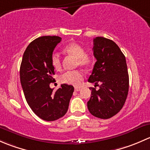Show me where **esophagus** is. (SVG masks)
Returning <instances> with one entry per match:
<instances>
[{
	"instance_id": "esophagus-1",
	"label": "esophagus",
	"mask_w": 150,
	"mask_h": 150,
	"mask_svg": "<svg viewBox=\"0 0 150 150\" xmlns=\"http://www.w3.org/2000/svg\"><path fill=\"white\" fill-rule=\"evenodd\" d=\"M75 91H81V88H80V87H75Z\"/></svg>"
}]
</instances>
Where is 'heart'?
<instances>
[{
	"instance_id": "heart-1",
	"label": "heart",
	"mask_w": 150,
	"mask_h": 150,
	"mask_svg": "<svg viewBox=\"0 0 150 150\" xmlns=\"http://www.w3.org/2000/svg\"><path fill=\"white\" fill-rule=\"evenodd\" d=\"M64 52L72 56L77 59V64L81 67H88L93 64L94 58L92 55L86 54V50L78 43H72L67 45L64 49ZM51 65L57 70L61 69V59L57 54H53L51 59ZM83 79V74L80 70L67 71L60 76L62 83L75 86H80Z\"/></svg>"
}]
</instances>
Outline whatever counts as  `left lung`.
Returning a JSON list of instances; mask_svg holds the SVG:
<instances>
[{"label":"left lung","mask_w":150,"mask_h":150,"mask_svg":"<svg viewBox=\"0 0 150 150\" xmlns=\"http://www.w3.org/2000/svg\"><path fill=\"white\" fill-rule=\"evenodd\" d=\"M93 51L96 62L88 81L94 83L99 88H90L91 95L87 102L88 109L95 117L108 119L120 112L128 96L126 60L118 46L103 37L93 39Z\"/></svg>","instance_id":"8db88e82"}]
</instances>
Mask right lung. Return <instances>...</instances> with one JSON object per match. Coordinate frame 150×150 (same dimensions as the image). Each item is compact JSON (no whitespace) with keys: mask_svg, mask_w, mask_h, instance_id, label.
Here are the masks:
<instances>
[{"mask_svg":"<svg viewBox=\"0 0 150 150\" xmlns=\"http://www.w3.org/2000/svg\"><path fill=\"white\" fill-rule=\"evenodd\" d=\"M62 40L59 36L38 38L27 47L20 66V81L25 99L33 112L46 121H54L67 112L74 91L71 85L62 84L54 91V68L51 59L54 48Z\"/></svg>","mask_w":150,"mask_h":150,"instance_id":"obj_1","label":"right lung"}]
</instances>
